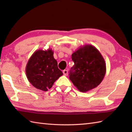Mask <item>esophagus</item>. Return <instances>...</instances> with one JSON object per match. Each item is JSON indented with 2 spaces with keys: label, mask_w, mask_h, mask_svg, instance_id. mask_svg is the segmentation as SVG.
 Wrapping results in <instances>:
<instances>
[{
  "label": "esophagus",
  "mask_w": 132,
  "mask_h": 132,
  "mask_svg": "<svg viewBox=\"0 0 132 132\" xmlns=\"http://www.w3.org/2000/svg\"><path fill=\"white\" fill-rule=\"evenodd\" d=\"M63 75H68V70H64L63 71Z\"/></svg>",
  "instance_id": "34e87169"
}]
</instances>
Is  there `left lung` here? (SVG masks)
I'll return each instance as SVG.
<instances>
[{
  "label": "left lung",
  "instance_id": "obj_1",
  "mask_svg": "<svg viewBox=\"0 0 132 132\" xmlns=\"http://www.w3.org/2000/svg\"><path fill=\"white\" fill-rule=\"evenodd\" d=\"M74 65L69 78L80 92L91 90L102 82L106 72V64L103 56L95 46L85 45L72 53Z\"/></svg>",
  "mask_w": 132,
  "mask_h": 132
}]
</instances>
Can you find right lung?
Masks as SVG:
<instances>
[{
    "mask_svg": "<svg viewBox=\"0 0 132 132\" xmlns=\"http://www.w3.org/2000/svg\"><path fill=\"white\" fill-rule=\"evenodd\" d=\"M26 71L32 86L44 91L51 88L55 81L63 75L50 49L36 50L28 62Z\"/></svg>",
    "mask_w": 132,
    "mask_h": 132,
    "instance_id": "1",
    "label": "right lung"
}]
</instances>
